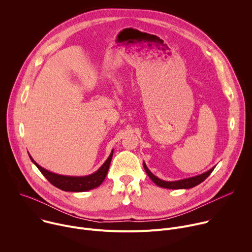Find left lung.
<instances>
[{
    "instance_id": "1",
    "label": "left lung",
    "mask_w": 252,
    "mask_h": 252,
    "mask_svg": "<svg viewBox=\"0 0 252 252\" xmlns=\"http://www.w3.org/2000/svg\"><path fill=\"white\" fill-rule=\"evenodd\" d=\"M143 167H145V170L148 173V175L150 176V178L157 186H158L160 188H163V189H188L194 188L197 185L201 184L204 181V179H206V177L213 171L215 166H213L212 168H210L206 172L201 173L199 175L185 178V179H181V181H175V182H165V181H162V179L157 177L156 175H154L151 172V170L148 168V166L146 165L145 162H143Z\"/></svg>"
}]
</instances>
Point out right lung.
<instances>
[{"instance_id":"obj_1","label":"right lung","mask_w":252,"mask_h":252,"mask_svg":"<svg viewBox=\"0 0 252 252\" xmlns=\"http://www.w3.org/2000/svg\"><path fill=\"white\" fill-rule=\"evenodd\" d=\"M114 150L112 151L110 157L103 162V164L94 173L87 175V176H67V175H61L54 172H51L44 167L40 166L35 162L32 157L29 155L31 160L34 163V165L39 168V170L43 173V175L48 179V181L56 188L63 190V191H74V192H82L91 190L95 189L101 185L104 181L109 167L112 161Z\"/></svg>"}]
</instances>
